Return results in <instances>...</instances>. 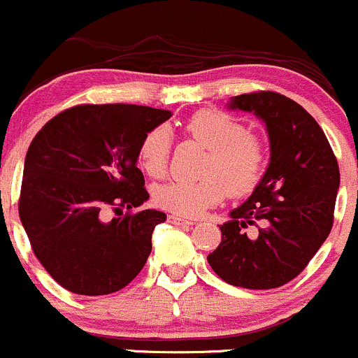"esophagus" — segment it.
<instances>
[{
    "mask_svg": "<svg viewBox=\"0 0 358 358\" xmlns=\"http://www.w3.org/2000/svg\"><path fill=\"white\" fill-rule=\"evenodd\" d=\"M169 221H171L172 224H176V226H193L194 224L191 219L180 217V215H169Z\"/></svg>",
    "mask_w": 358,
    "mask_h": 358,
    "instance_id": "obj_1",
    "label": "esophagus"
}]
</instances>
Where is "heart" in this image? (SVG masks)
I'll list each match as a JSON object with an SVG mask.
<instances>
[{
    "label": "heart",
    "instance_id": "b5f03b06",
    "mask_svg": "<svg viewBox=\"0 0 358 358\" xmlns=\"http://www.w3.org/2000/svg\"><path fill=\"white\" fill-rule=\"evenodd\" d=\"M186 134L208 148L205 178L169 180L153 189V200L164 210L194 217L214 207L226 193L242 198L252 193L266 167V146L256 134L247 132L238 120L215 109L194 113L184 127ZM171 157V134L158 127L144 136L139 165L150 178H164Z\"/></svg>",
    "mask_w": 358,
    "mask_h": 358
}]
</instances>
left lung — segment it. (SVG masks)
<instances>
[{
  "instance_id": "8db88e82",
  "label": "left lung",
  "mask_w": 358,
  "mask_h": 358,
  "mask_svg": "<svg viewBox=\"0 0 358 358\" xmlns=\"http://www.w3.org/2000/svg\"><path fill=\"white\" fill-rule=\"evenodd\" d=\"M231 109L266 123L270 165L254 193L229 212L207 261L229 285L275 289L296 278L334 222L339 167L313 116L277 92L236 95Z\"/></svg>"
}]
</instances>
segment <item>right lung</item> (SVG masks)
I'll list each match as a JSON object with an SVG mask.
<instances>
[{"instance_id": "right-lung-1", "label": "right lung", "mask_w": 358, "mask_h": 358, "mask_svg": "<svg viewBox=\"0 0 358 358\" xmlns=\"http://www.w3.org/2000/svg\"><path fill=\"white\" fill-rule=\"evenodd\" d=\"M172 116L136 104H80L34 136L20 186L19 215L33 252L67 291L104 296L139 275L160 210L132 212L150 198L137 169L144 136ZM108 208L127 212L106 222Z\"/></svg>"}]
</instances>
